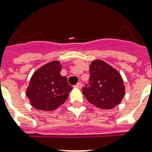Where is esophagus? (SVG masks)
Returning <instances> with one entry per match:
<instances>
[{"label":"esophagus","mask_w":152,"mask_h":152,"mask_svg":"<svg viewBox=\"0 0 152 152\" xmlns=\"http://www.w3.org/2000/svg\"><path fill=\"white\" fill-rule=\"evenodd\" d=\"M75 87L77 88H81V87H82V85H81V82H78L77 85H75Z\"/></svg>","instance_id":"1"}]
</instances>
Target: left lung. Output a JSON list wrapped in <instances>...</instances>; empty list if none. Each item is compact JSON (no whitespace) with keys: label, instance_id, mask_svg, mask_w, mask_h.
I'll use <instances>...</instances> for the list:
<instances>
[{"label":"left lung","instance_id":"obj_1","mask_svg":"<svg viewBox=\"0 0 152 152\" xmlns=\"http://www.w3.org/2000/svg\"><path fill=\"white\" fill-rule=\"evenodd\" d=\"M89 86L82 93L90 103L103 110H111L121 102L125 95L124 81L119 71L102 60L89 66Z\"/></svg>","mask_w":152,"mask_h":152}]
</instances>
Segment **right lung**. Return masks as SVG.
Returning <instances> with one entry per match:
<instances>
[{
    "label": "right lung",
    "instance_id": "1",
    "mask_svg": "<svg viewBox=\"0 0 152 152\" xmlns=\"http://www.w3.org/2000/svg\"><path fill=\"white\" fill-rule=\"evenodd\" d=\"M61 64L53 61L36 70L30 79L26 96L30 103L38 110L52 111L67 99L72 86L67 78L61 76Z\"/></svg>",
    "mask_w": 152,
    "mask_h": 152
}]
</instances>
